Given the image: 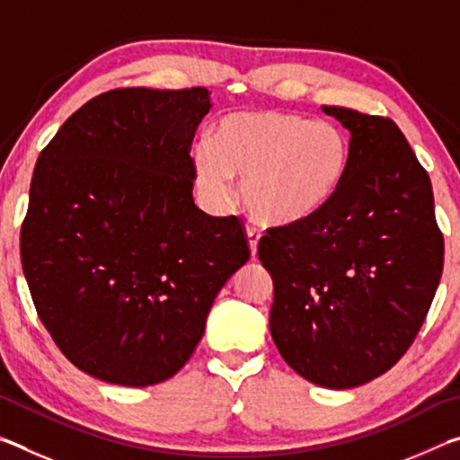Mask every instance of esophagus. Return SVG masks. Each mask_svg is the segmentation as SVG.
Instances as JSON below:
<instances>
[{
  "instance_id": "34e87169",
  "label": "esophagus",
  "mask_w": 460,
  "mask_h": 460,
  "mask_svg": "<svg viewBox=\"0 0 460 460\" xmlns=\"http://www.w3.org/2000/svg\"><path fill=\"white\" fill-rule=\"evenodd\" d=\"M245 231H247V239H249V249H252V255L255 258V253H258V243H260L261 233H260L258 227H253V225H247Z\"/></svg>"
}]
</instances>
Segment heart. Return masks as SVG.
Returning <instances> with one entry per match:
<instances>
[{
    "label": "heart",
    "instance_id": "1",
    "mask_svg": "<svg viewBox=\"0 0 460 460\" xmlns=\"http://www.w3.org/2000/svg\"><path fill=\"white\" fill-rule=\"evenodd\" d=\"M199 190L211 205L233 199V178L255 219L296 223L329 205L349 168V139L337 123L260 109L229 113L190 154Z\"/></svg>",
    "mask_w": 460,
    "mask_h": 460
}]
</instances>
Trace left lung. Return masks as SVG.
<instances>
[{
    "label": "left lung",
    "instance_id": "left-lung-1",
    "mask_svg": "<svg viewBox=\"0 0 460 460\" xmlns=\"http://www.w3.org/2000/svg\"><path fill=\"white\" fill-rule=\"evenodd\" d=\"M349 129L341 189L308 219L270 227L258 255L274 279L270 331L316 385L384 376L422 329L445 266L430 176L389 118L323 107Z\"/></svg>",
    "mask_w": 460,
    "mask_h": 460
}]
</instances>
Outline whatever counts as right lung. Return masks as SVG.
I'll use <instances>...</instances> for the list:
<instances>
[{
  "instance_id": "obj_1",
  "label": "right lung",
  "mask_w": 460,
  "mask_h": 460,
  "mask_svg": "<svg viewBox=\"0 0 460 460\" xmlns=\"http://www.w3.org/2000/svg\"><path fill=\"white\" fill-rule=\"evenodd\" d=\"M208 109L205 87L101 93L36 162L20 233L30 294L62 355L107 384L176 376L252 253L241 219L192 200Z\"/></svg>"
}]
</instances>
